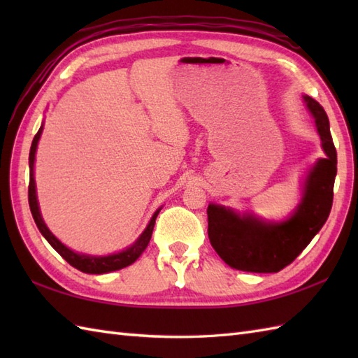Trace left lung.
Masks as SVG:
<instances>
[{"label": "left lung", "mask_w": 358, "mask_h": 358, "mask_svg": "<svg viewBox=\"0 0 358 358\" xmlns=\"http://www.w3.org/2000/svg\"><path fill=\"white\" fill-rule=\"evenodd\" d=\"M314 117L326 157L310 167L303 196L285 222H266L252 212H240L222 204L208 206V235L212 248L231 268L246 272H278L291 264L322 229L329 217L337 175V152L324 109L314 98L303 95Z\"/></svg>", "instance_id": "left-lung-1"}]
</instances>
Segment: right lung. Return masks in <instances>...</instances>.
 <instances>
[{
  "label": "right lung",
  "mask_w": 358,
  "mask_h": 358,
  "mask_svg": "<svg viewBox=\"0 0 358 358\" xmlns=\"http://www.w3.org/2000/svg\"><path fill=\"white\" fill-rule=\"evenodd\" d=\"M43 126L38 129L36 135L34 136V141H32V146H30V152H29V206H30V212H32V217L36 223V227L40 229L43 237L49 241V245L57 250V252L62 255L64 260L69 263L73 268H77L81 272H86V273H108L112 271H118V269H123L126 266L132 264L134 262H136V258H138L143 252L144 249L148 248L150 237H152V231H154V226H155V220L157 215L159 214V210L162 208L157 209L154 212V215H152L149 224L146 226V229L143 231V234L140 235L134 245H131L129 248H126L124 250H121V252L117 254H110V255H87V254H80V252H75V250L69 249L66 245H63L62 241H59L55 235H53L49 227L45 226L44 220L41 217V210H40V204H38V196H36V185H35V177H34V166H35V154H36V148H38V141H40V136L43 134Z\"/></svg>",
  "instance_id": "right-lung-1"
}]
</instances>
